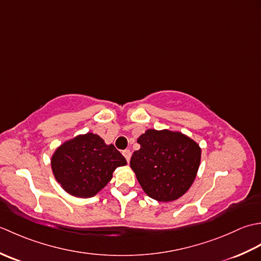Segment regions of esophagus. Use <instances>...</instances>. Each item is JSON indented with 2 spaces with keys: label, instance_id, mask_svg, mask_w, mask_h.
Segmentation results:
<instances>
[{
  "label": "esophagus",
  "instance_id": "34e87169",
  "mask_svg": "<svg viewBox=\"0 0 261 261\" xmlns=\"http://www.w3.org/2000/svg\"><path fill=\"white\" fill-rule=\"evenodd\" d=\"M122 154H123L124 158L126 159V162L129 163L130 162V158H131V151L129 150V149H125V150L122 151Z\"/></svg>",
  "mask_w": 261,
  "mask_h": 261
}]
</instances>
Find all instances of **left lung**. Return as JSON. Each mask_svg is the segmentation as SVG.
<instances>
[{"label": "left lung", "instance_id": "obj_1", "mask_svg": "<svg viewBox=\"0 0 261 261\" xmlns=\"http://www.w3.org/2000/svg\"><path fill=\"white\" fill-rule=\"evenodd\" d=\"M130 166L149 197L171 202L190 190L201 163V148L181 132L149 129L138 138Z\"/></svg>", "mask_w": 261, "mask_h": 261}]
</instances>
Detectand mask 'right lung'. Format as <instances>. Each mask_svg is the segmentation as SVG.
I'll use <instances>...</instances> for the list:
<instances>
[{
	"instance_id": "obj_1",
	"label": "right lung",
	"mask_w": 261,
	"mask_h": 261,
	"mask_svg": "<svg viewBox=\"0 0 261 261\" xmlns=\"http://www.w3.org/2000/svg\"><path fill=\"white\" fill-rule=\"evenodd\" d=\"M124 165L120 151L92 132L65 141L51 157L55 178L70 195L82 198L96 195L112 179L115 168Z\"/></svg>"
}]
</instances>
